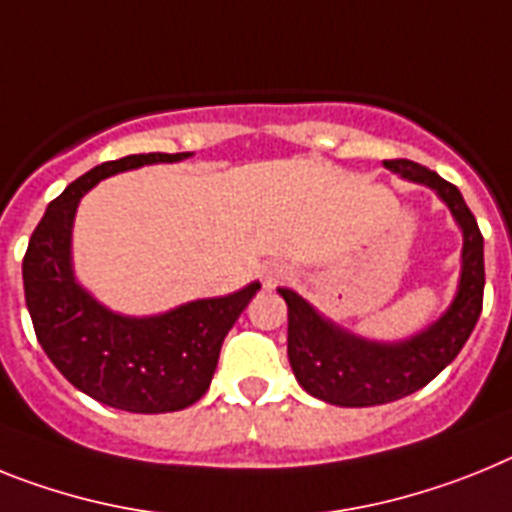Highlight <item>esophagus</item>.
I'll list each match as a JSON object with an SVG mask.
<instances>
[{"mask_svg": "<svg viewBox=\"0 0 512 512\" xmlns=\"http://www.w3.org/2000/svg\"><path fill=\"white\" fill-rule=\"evenodd\" d=\"M279 279H285V269L282 266H269V269H264V287H274Z\"/></svg>", "mask_w": 512, "mask_h": 512, "instance_id": "1", "label": "esophagus"}]
</instances>
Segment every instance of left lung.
Wrapping results in <instances>:
<instances>
[{"mask_svg":"<svg viewBox=\"0 0 512 512\" xmlns=\"http://www.w3.org/2000/svg\"><path fill=\"white\" fill-rule=\"evenodd\" d=\"M388 170L430 186L464 233L461 279L451 308L425 331L401 342H370L323 318L298 292L279 287L287 303V357L300 386L334 406H378L419 391L448 368L474 331L484 298V238L461 191L412 160H383Z\"/></svg>","mask_w":512,"mask_h":512,"instance_id":"1","label":"left lung"}]
</instances>
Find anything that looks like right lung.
Segmentation results:
<instances>
[{
  "label": "right lung",
  "instance_id": "obj_1",
  "mask_svg": "<svg viewBox=\"0 0 512 512\" xmlns=\"http://www.w3.org/2000/svg\"><path fill=\"white\" fill-rule=\"evenodd\" d=\"M191 152H150L95 165L48 204L23 259L25 303L38 342L74 388L134 414L186 409L207 393L227 331L261 290L194 300L160 316H121L85 290L72 269V225L82 196L108 176Z\"/></svg>",
  "mask_w": 512,
  "mask_h": 512
}]
</instances>
